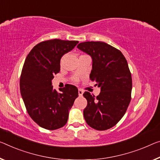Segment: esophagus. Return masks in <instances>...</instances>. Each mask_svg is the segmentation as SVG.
Wrapping results in <instances>:
<instances>
[{"mask_svg": "<svg viewBox=\"0 0 160 160\" xmlns=\"http://www.w3.org/2000/svg\"><path fill=\"white\" fill-rule=\"evenodd\" d=\"M78 95H79L80 97H82V96L83 94V91H82V89H78Z\"/></svg>", "mask_w": 160, "mask_h": 160, "instance_id": "obj_1", "label": "esophagus"}]
</instances>
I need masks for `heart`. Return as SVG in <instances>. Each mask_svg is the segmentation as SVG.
<instances>
[{"label":"heart","instance_id":"1","mask_svg":"<svg viewBox=\"0 0 160 160\" xmlns=\"http://www.w3.org/2000/svg\"><path fill=\"white\" fill-rule=\"evenodd\" d=\"M63 60H64V56H63V57L61 58V63H63ZM77 78H75V79H74V81H77Z\"/></svg>","mask_w":160,"mask_h":160}]
</instances>
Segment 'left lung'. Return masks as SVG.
Listing matches in <instances>:
<instances>
[{
	"mask_svg": "<svg viewBox=\"0 0 160 160\" xmlns=\"http://www.w3.org/2000/svg\"><path fill=\"white\" fill-rule=\"evenodd\" d=\"M77 48L92 57L90 79L101 88L97 97L83 93L87 100L83 117L93 129L112 128L124 116L131 101L132 81L128 63L121 51L104 42L87 41Z\"/></svg>",
	"mask_w": 160,
	"mask_h": 160,
	"instance_id": "1",
	"label": "left lung"
}]
</instances>
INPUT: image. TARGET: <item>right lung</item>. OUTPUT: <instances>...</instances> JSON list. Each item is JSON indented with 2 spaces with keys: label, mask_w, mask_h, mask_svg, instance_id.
Listing matches in <instances>:
<instances>
[{
  "label": "right lung",
  "mask_w": 160,
  "mask_h": 160,
  "mask_svg": "<svg viewBox=\"0 0 160 160\" xmlns=\"http://www.w3.org/2000/svg\"><path fill=\"white\" fill-rule=\"evenodd\" d=\"M78 43L61 39L42 41L26 58L20 78L21 94L29 116L42 128L54 130L64 126L78 97L75 86L66 84L58 93L51 83L60 72L61 57Z\"/></svg>",
  "instance_id": "obj_1"
}]
</instances>
